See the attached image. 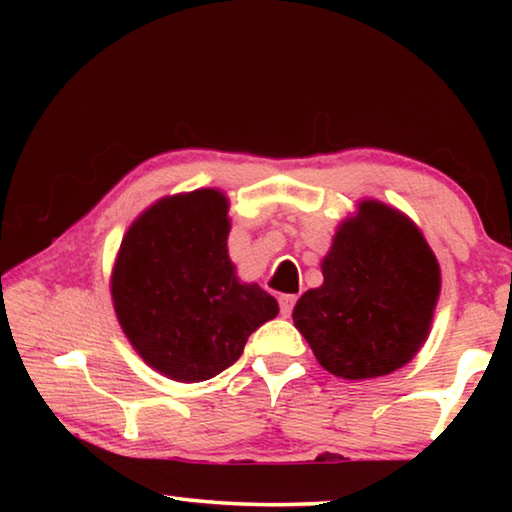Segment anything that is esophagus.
Instances as JSON below:
<instances>
[{"label": "esophagus", "instance_id": "34e87169", "mask_svg": "<svg viewBox=\"0 0 512 512\" xmlns=\"http://www.w3.org/2000/svg\"><path fill=\"white\" fill-rule=\"evenodd\" d=\"M296 296H291V293H282L280 298H277V302H280V311H282V316H291V311H293V307H296Z\"/></svg>", "mask_w": 512, "mask_h": 512}]
</instances>
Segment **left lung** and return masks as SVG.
Instances as JSON below:
<instances>
[{
  "instance_id": "left-lung-1",
  "label": "left lung",
  "mask_w": 512,
  "mask_h": 512,
  "mask_svg": "<svg viewBox=\"0 0 512 512\" xmlns=\"http://www.w3.org/2000/svg\"><path fill=\"white\" fill-rule=\"evenodd\" d=\"M323 284L293 307L314 357L341 379L391 375L427 341L440 296V266L409 216L361 201L336 230Z\"/></svg>"
}]
</instances>
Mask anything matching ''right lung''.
I'll return each instance as SVG.
<instances>
[{
    "instance_id": "obj_1",
    "label": "right lung",
    "mask_w": 512,
    "mask_h": 512,
    "mask_svg": "<svg viewBox=\"0 0 512 512\" xmlns=\"http://www.w3.org/2000/svg\"><path fill=\"white\" fill-rule=\"evenodd\" d=\"M228 198L216 189L160 198L121 239L112 305L137 354L169 379L196 384L235 363L277 300L239 282L228 257Z\"/></svg>"
}]
</instances>
